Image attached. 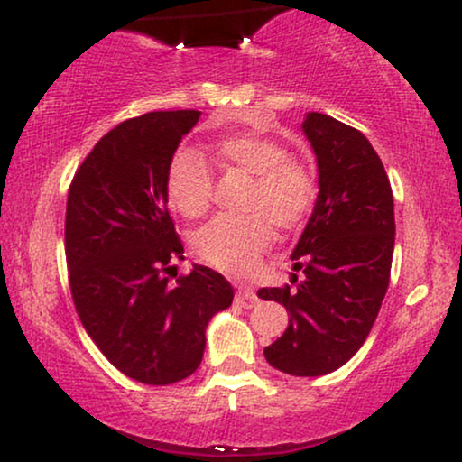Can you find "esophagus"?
Here are the masks:
<instances>
[{"label": "esophagus", "mask_w": 462, "mask_h": 462, "mask_svg": "<svg viewBox=\"0 0 462 462\" xmlns=\"http://www.w3.org/2000/svg\"><path fill=\"white\" fill-rule=\"evenodd\" d=\"M236 302H237V305H242L244 309H250L258 302V296L252 288H239L237 294H236Z\"/></svg>", "instance_id": "esophagus-1"}]
</instances>
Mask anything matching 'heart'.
Returning <instances> with one entry per match:
<instances>
[{
    "label": "heart",
    "mask_w": 462,
    "mask_h": 462,
    "mask_svg": "<svg viewBox=\"0 0 462 462\" xmlns=\"http://www.w3.org/2000/svg\"><path fill=\"white\" fill-rule=\"evenodd\" d=\"M210 160L225 172L252 179L245 199L248 217H217L195 233L193 248L201 261L225 273H248L269 248L277 231H294L305 223L318 198V185L305 163L290 160L286 144L261 134H233L214 144ZM168 201L187 218L208 210L212 172L191 151H179L166 172Z\"/></svg>",
    "instance_id": "1"
}]
</instances>
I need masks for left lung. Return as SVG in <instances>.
I'll return each instance as SVG.
<instances>
[{
	"label": "left lung",
	"mask_w": 462,
	"mask_h": 462,
	"mask_svg": "<svg viewBox=\"0 0 462 462\" xmlns=\"http://www.w3.org/2000/svg\"><path fill=\"white\" fill-rule=\"evenodd\" d=\"M302 132L318 160L319 193L292 252L294 290L261 288L290 315L286 332L264 346L273 368L321 376L356 356L389 288L395 245L393 193L368 138L324 113H307Z\"/></svg>",
	"instance_id": "8db88e82"
}]
</instances>
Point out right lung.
I'll return each mask as SVG.
<instances>
[{
	"mask_svg": "<svg viewBox=\"0 0 462 462\" xmlns=\"http://www.w3.org/2000/svg\"><path fill=\"white\" fill-rule=\"evenodd\" d=\"M201 113L153 111L94 144L69 187L65 254L75 309L103 356L144 384L191 376L206 328L233 288L193 264L170 283L182 244L168 214L166 172Z\"/></svg>",
	"mask_w": 462,
	"mask_h": 462,
	"instance_id": "1",
	"label": "right lung"
}]
</instances>
